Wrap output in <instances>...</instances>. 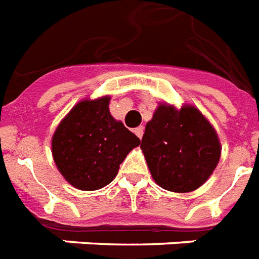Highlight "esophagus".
<instances>
[{
  "mask_svg": "<svg viewBox=\"0 0 259 259\" xmlns=\"http://www.w3.org/2000/svg\"><path fill=\"white\" fill-rule=\"evenodd\" d=\"M143 131H145V128L142 127V125H141V127H138V128H135V130H134V132H135V134H137L138 137L139 138H142L143 137Z\"/></svg>",
  "mask_w": 259,
  "mask_h": 259,
  "instance_id": "obj_1",
  "label": "esophagus"
}]
</instances>
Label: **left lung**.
Instances as JSON below:
<instances>
[{
  "label": "left lung",
  "instance_id": "1",
  "mask_svg": "<svg viewBox=\"0 0 259 259\" xmlns=\"http://www.w3.org/2000/svg\"><path fill=\"white\" fill-rule=\"evenodd\" d=\"M154 182L169 192H193L211 177L221 157L214 127L199 109L161 103L141 143Z\"/></svg>",
  "mask_w": 259,
  "mask_h": 259
}]
</instances>
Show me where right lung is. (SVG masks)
<instances>
[{
	"mask_svg": "<svg viewBox=\"0 0 259 259\" xmlns=\"http://www.w3.org/2000/svg\"><path fill=\"white\" fill-rule=\"evenodd\" d=\"M109 96L78 102L52 137L59 172L80 190H98L116 178L120 164L141 139L113 118Z\"/></svg>",
	"mask_w": 259,
	"mask_h": 259,
	"instance_id": "add662e5",
	"label": "right lung"
}]
</instances>
